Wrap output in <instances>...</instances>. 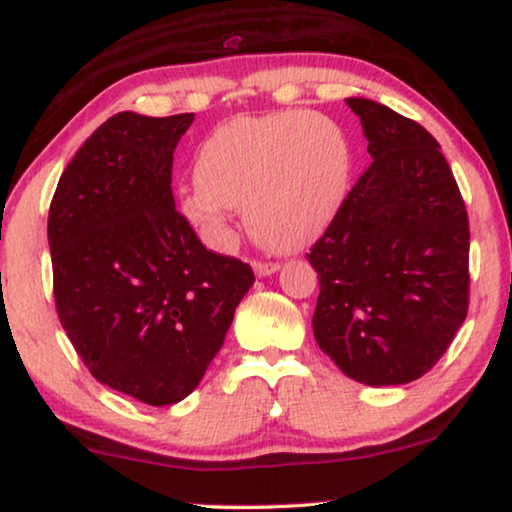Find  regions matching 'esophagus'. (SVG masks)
Returning <instances> with one entry per match:
<instances>
[{"label":"esophagus","mask_w":512,"mask_h":512,"mask_svg":"<svg viewBox=\"0 0 512 512\" xmlns=\"http://www.w3.org/2000/svg\"><path fill=\"white\" fill-rule=\"evenodd\" d=\"M254 270L258 277H268V275H275L279 270V263L275 261H254Z\"/></svg>","instance_id":"34e87169"}]
</instances>
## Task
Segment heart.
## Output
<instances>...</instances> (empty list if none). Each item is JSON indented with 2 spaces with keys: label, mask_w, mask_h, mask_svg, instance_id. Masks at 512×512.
<instances>
[{
  "label": "heart",
  "mask_w": 512,
  "mask_h": 512,
  "mask_svg": "<svg viewBox=\"0 0 512 512\" xmlns=\"http://www.w3.org/2000/svg\"><path fill=\"white\" fill-rule=\"evenodd\" d=\"M195 179L181 209L214 244L228 242L230 209L244 207L263 247L298 251L340 212L352 179V144L338 121L310 111L240 116L200 144Z\"/></svg>",
  "instance_id": "1"
}]
</instances>
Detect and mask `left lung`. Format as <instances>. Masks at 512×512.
I'll list each match as a JSON object with an SVG mask.
<instances>
[{"instance_id": "obj_1", "label": "left lung", "mask_w": 512, "mask_h": 512, "mask_svg": "<svg viewBox=\"0 0 512 512\" xmlns=\"http://www.w3.org/2000/svg\"><path fill=\"white\" fill-rule=\"evenodd\" d=\"M373 163L312 244L314 338L356 382L408 384L436 366L471 296L468 214L429 130L349 97Z\"/></svg>"}]
</instances>
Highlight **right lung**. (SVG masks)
<instances>
[{
  "label": "right lung",
  "instance_id": "right-lung-1",
  "mask_svg": "<svg viewBox=\"0 0 512 512\" xmlns=\"http://www.w3.org/2000/svg\"><path fill=\"white\" fill-rule=\"evenodd\" d=\"M193 114L121 111L65 167L48 209L55 310L97 382L149 405L198 387L254 284L174 207L172 153Z\"/></svg>",
  "mask_w": 512,
  "mask_h": 512
}]
</instances>
